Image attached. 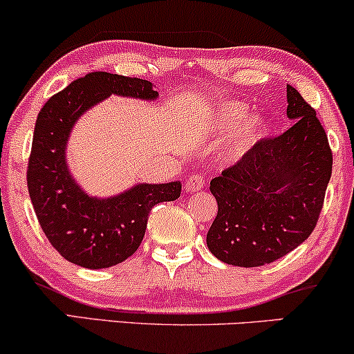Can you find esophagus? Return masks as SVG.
<instances>
[{"instance_id": "1", "label": "esophagus", "mask_w": 354, "mask_h": 354, "mask_svg": "<svg viewBox=\"0 0 354 354\" xmlns=\"http://www.w3.org/2000/svg\"><path fill=\"white\" fill-rule=\"evenodd\" d=\"M205 177L200 176V174H197V176H192L185 180V190L187 192H198L202 190L205 187Z\"/></svg>"}]
</instances>
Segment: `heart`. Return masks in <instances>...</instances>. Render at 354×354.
Listing matches in <instances>:
<instances>
[{
	"label": "heart",
	"mask_w": 354,
	"mask_h": 354,
	"mask_svg": "<svg viewBox=\"0 0 354 354\" xmlns=\"http://www.w3.org/2000/svg\"><path fill=\"white\" fill-rule=\"evenodd\" d=\"M248 116V104L243 102H236V100H231V102L220 103L215 110L212 111V120L216 129L220 131H228L231 128H236L238 124H241ZM263 123L259 120H252L248 123L244 128L236 134V138L233 139L231 144V154L233 156H241L244 151H248L252 144L256 142V139L263 133Z\"/></svg>",
	"instance_id": "b5f03b06"
}]
</instances>
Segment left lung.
Here are the masks:
<instances>
[{
    "instance_id": "obj_1",
    "label": "left lung",
    "mask_w": 354,
    "mask_h": 354,
    "mask_svg": "<svg viewBox=\"0 0 354 354\" xmlns=\"http://www.w3.org/2000/svg\"><path fill=\"white\" fill-rule=\"evenodd\" d=\"M294 124L259 139L236 164L210 182L218 213L208 230L212 254L226 264H270L315 230L331 177L328 138L317 111L287 85Z\"/></svg>"
}]
</instances>
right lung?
Instances as JSON below:
<instances>
[{
    "mask_svg": "<svg viewBox=\"0 0 354 354\" xmlns=\"http://www.w3.org/2000/svg\"><path fill=\"white\" fill-rule=\"evenodd\" d=\"M111 93L154 100L142 78L90 72L73 80L42 106L34 126L28 190L39 225L67 261L88 269L123 263L138 251L152 207L180 197V182L136 185L108 200L90 198L72 180L65 142L78 116Z\"/></svg>",
    "mask_w": 354,
    "mask_h": 354,
    "instance_id": "obj_1",
    "label": "right lung"
}]
</instances>
